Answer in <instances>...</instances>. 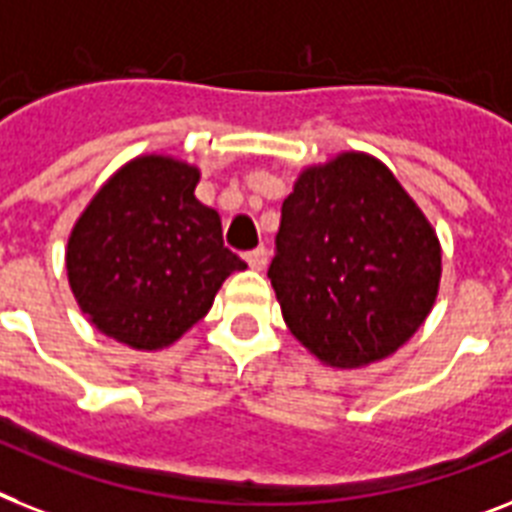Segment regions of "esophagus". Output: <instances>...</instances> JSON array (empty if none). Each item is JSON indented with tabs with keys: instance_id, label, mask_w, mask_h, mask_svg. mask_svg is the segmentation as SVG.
I'll return each mask as SVG.
<instances>
[{
	"instance_id": "34e87169",
	"label": "esophagus",
	"mask_w": 512,
	"mask_h": 512,
	"mask_svg": "<svg viewBox=\"0 0 512 512\" xmlns=\"http://www.w3.org/2000/svg\"><path fill=\"white\" fill-rule=\"evenodd\" d=\"M244 260H247V265L252 270H263L265 265H268V252H265L263 247L252 249V252H247V255H244Z\"/></svg>"
}]
</instances>
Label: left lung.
I'll return each instance as SVG.
<instances>
[{
	"label": "left lung",
	"mask_w": 512,
	"mask_h": 512,
	"mask_svg": "<svg viewBox=\"0 0 512 512\" xmlns=\"http://www.w3.org/2000/svg\"><path fill=\"white\" fill-rule=\"evenodd\" d=\"M442 249L376 157L307 168L281 205L268 278L299 342L334 368L392 355L434 307Z\"/></svg>",
	"instance_id": "left-lung-1"
}]
</instances>
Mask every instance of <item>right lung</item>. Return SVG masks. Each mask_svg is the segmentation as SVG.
Returning a JSON list of instances; mask_svg holds the SVG:
<instances>
[{"label":"right lung","instance_id":"add662e5","mask_svg":"<svg viewBox=\"0 0 512 512\" xmlns=\"http://www.w3.org/2000/svg\"><path fill=\"white\" fill-rule=\"evenodd\" d=\"M199 170L173 157L131 160L97 191L68 239V281L102 334L162 350L213 307L247 263L223 247L215 210L194 197Z\"/></svg>","mask_w":512,"mask_h":512}]
</instances>
